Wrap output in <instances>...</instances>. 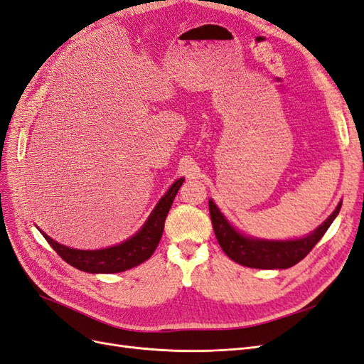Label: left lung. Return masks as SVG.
Listing matches in <instances>:
<instances>
[{
  "label": "left lung",
  "instance_id": "8db88e82",
  "mask_svg": "<svg viewBox=\"0 0 364 364\" xmlns=\"http://www.w3.org/2000/svg\"><path fill=\"white\" fill-rule=\"evenodd\" d=\"M341 202L325 222L311 234L294 240H264L240 232L222 214L217 205L209 199V214L217 241L226 255L252 269H289L304 259L318 243L334 218L338 215Z\"/></svg>",
  "mask_w": 364,
  "mask_h": 364
}]
</instances>
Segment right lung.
<instances>
[{"mask_svg": "<svg viewBox=\"0 0 364 364\" xmlns=\"http://www.w3.org/2000/svg\"><path fill=\"white\" fill-rule=\"evenodd\" d=\"M183 181V178L176 181L168 191L161 197L156 206L153 208L151 214L138 232L119 245L97 250H80L63 246L46 232H42L41 229L39 230L48 241V245L56 250L58 255L75 269L87 273H118L129 270L147 261L158 247L164 232L165 218H167L174 197L178 194Z\"/></svg>", "mask_w": 364, "mask_h": 364, "instance_id": "obj_1", "label": "right lung"}]
</instances>
